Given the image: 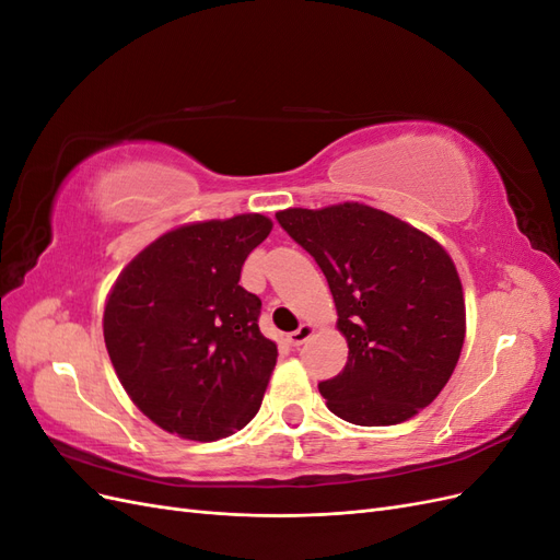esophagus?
<instances>
[{"label": "esophagus", "instance_id": "esophagus-1", "mask_svg": "<svg viewBox=\"0 0 560 560\" xmlns=\"http://www.w3.org/2000/svg\"><path fill=\"white\" fill-rule=\"evenodd\" d=\"M313 325H308V322H303V325L296 329V331H292L290 336H287V341H290L294 348H299L301 343H306L308 338L313 336Z\"/></svg>", "mask_w": 560, "mask_h": 560}]
</instances>
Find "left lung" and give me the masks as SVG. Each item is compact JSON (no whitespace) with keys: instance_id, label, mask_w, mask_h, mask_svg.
I'll list each match as a JSON object with an SVG mask.
<instances>
[{"instance_id":"left-lung-1","label":"left lung","mask_w":560,"mask_h":560,"mask_svg":"<svg viewBox=\"0 0 560 560\" xmlns=\"http://www.w3.org/2000/svg\"><path fill=\"white\" fill-rule=\"evenodd\" d=\"M276 217L325 273L348 341L341 374L319 383L327 409L364 428L425 409L465 343V294L451 254L425 231L354 200Z\"/></svg>"}]
</instances>
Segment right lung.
Masks as SVG:
<instances>
[{
    "label": "right lung",
    "instance_id": "obj_1",
    "mask_svg": "<svg viewBox=\"0 0 560 560\" xmlns=\"http://www.w3.org/2000/svg\"><path fill=\"white\" fill-rule=\"evenodd\" d=\"M270 229L257 212L177 226L112 284L103 315L112 366L161 430L217 442L257 416L278 346L259 331L261 299L238 280Z\"/></svg>",
    "mask_w": 560,
    "mask_h": 560
}]
</instances>
